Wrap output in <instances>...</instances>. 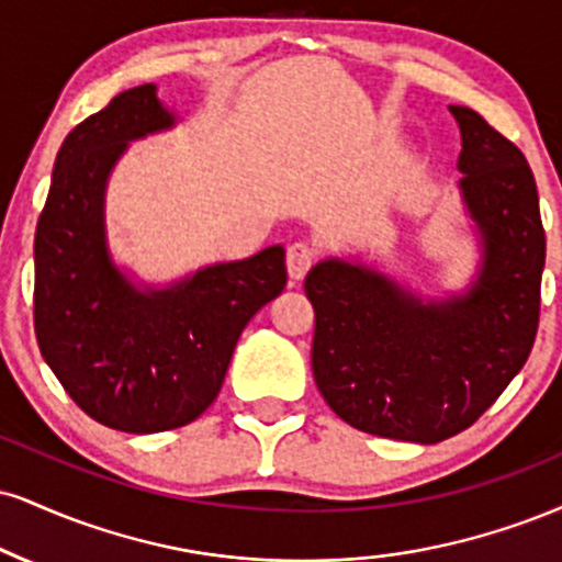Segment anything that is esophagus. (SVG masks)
Masks as SVG:
<instances>
[{
	"label": "esophagus",
	"instance_id": "34e87169",
	"mask_svg": "<svg viewBox=\"0 0 562 562\" xmlns=\"http://www.w3.org/2000/svg\"><path fill=\"white\" fill-rule=\"evenodd\" d=\"M314 259H316L314 246H308V243H303V240L290 243L288 246V274L293 277V280H303L311 269V263H314Z\"/></svg>",
	"mask_w": 562,
	"mask_h": 562
}]
</instances>
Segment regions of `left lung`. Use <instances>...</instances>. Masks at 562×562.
Segmentation results:
<instances>
[{"mask_svg":"<svg viewBox=\"0 0 562 562\" xmlns=\"http://www.w3.org/2000/svg\"><path fill=\"white\" fill-rule=\"evenodd\" d=\"M461 201L479 240L461 293L424 299L361 259L329 256L306 274L316 329L311 369L329 408L376 437L435 445L469 429L531 353L544 227L531 167L469 106Z\"/></svg>","mask_w":562,"mask_h":562,"instance_id":"obj_1","label":"left lung"}]
</instances>
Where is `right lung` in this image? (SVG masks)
Masks as SVG:
<instances>
[{
  "mask_svg": "<svg viewBox=\"0 0 562 562\" xmlns=\"http://www.w3.org/2000/svg\"><path fill=\"white\" fill-rule=\"evenodd\" d=\"M178 114L146 83L67 133L36 225L33 324L44 361L88 416L131 435L199 418L225 382L235 342L285 290V248L220 261L170 285L135 282L106 240V186L127 146Z\"/></svg>",
  "mask_w": 562,
  "mask_h": 562,
  "instance_id": "1",
  "label": "right lung"
}]
</instances>
